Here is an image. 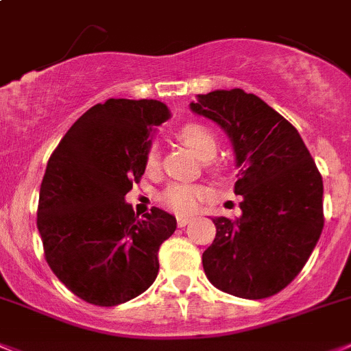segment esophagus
Segmentation results:
<instances>
[{
    "label": "esophagus",
    "instance_id": "1",
    "mask_svg": "<svg viewBox=\"0 0 351 351\" xmlns=\"http://www.w3.org/2000/svg\"><path fill=\"white\" fill-rule=\"evenodd\" d=\"M192 221L191 216H183L180 215L178 218H176V223H178V227H185V225H189Z\"/></svg>",
    "mask_w": 351,
    "mask_h": 351
}]
</instances>
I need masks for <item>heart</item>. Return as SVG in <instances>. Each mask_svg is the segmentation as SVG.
I'll return each instance as SVG.
<instances>
[{"mask_svg":"<svg viewBox=\"0 0 351 351\" xmlns=\"http://www.w3.org/2000/svg\"><path fill=\"white\" fill-rule=\"evenodd\" d=\"M180 138L191 147L201 159L208 160L213 159L218 150V140L216 135L213 133L211 128H208L202 123H186L180 128L178 131ZM145 166L149 171H156L159 166V152L156 147L147 152L145 157ZM208 192L202 186L194 185V183H183L176 182L171 183L165 189V192L160 194V201L166 208L176 213H192L201 206L204 201Z\"/></svg>","mask_w":351,"mask_h":351,"instance_id":"b5f03b06","label":"heart"}]
</instances>
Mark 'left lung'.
Instances as JSON below:
<instances>
[{
  "mask_svg": "<svg viewBox=\"0 0 351 351\" xmlns=\"http://www.w3.org/2000/svg\"><path fill=\"white\" fill-rule=\"evenodd\" d=\"M191 110L227 133L242 195L237 220L213 218L216 237L202 253L216 289L244 300L282 291L315 250L324 228L322 176L296 128L260 97L235 90L197 95Z\"/></svg>",
  "mask_w": 351,
  "mask_h": 351,
  "instance_id": "1",
  "label": "left lung"
}]
</instances>
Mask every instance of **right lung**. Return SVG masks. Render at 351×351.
<instances>
[{
	"label": "right lung",
	"instance_id": "add662e5",
	"mask_svg": "<svg viewBox=\"0 0 351 351\" xmlns=\"http://www.w3.org/2000/svg\"><path fill=\"white\" fill-rule=\"evenodd\" d=\"M169 117L159 100L109 98L72 124L48 160L38 206L45 256L88 303H126L156 280L157 251L176 218L159 208L138 218L124 197L145 173L156 126Z\"/></svg>",
	"mask_w": 351,
	"mask_h": 351
}]
</instances>
